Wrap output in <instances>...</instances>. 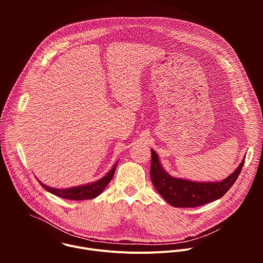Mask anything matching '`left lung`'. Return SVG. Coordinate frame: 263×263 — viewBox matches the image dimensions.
Returning a JSON list of instances; mask_svg holds the SVG:
<instances>
[{
  "label": "left lung",
  "instance_id": "obj_1",
  "mask_svg": "<svg viewBox=\"0 0 263 263\" xmlns=\"http://www.w3.org/2000/svg\"><path fill=\"white\" fill-rule=\"evenodd\" d=\"M149 176L159 195L172 206L194 208L220 199L237 180L245 159L232 175L220 182H193L170 176L161 166L156 152L152 148Z\"/></svg>",
  "mask_w": 263,
  "mask_h": 263
}]
</instances>
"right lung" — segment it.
I'll use <instances>...</instances> for the list:
<instances>
[{
  "label": "right lung",
  "instance_id": "add662e5",
  "mask_svg": "<svg viewBox=\"0 0 263 263\" xmlns=\"http://www.w3.org/2000/svg\"><path fill=\"white\" fill-rule=\"evenodd\" d=\"M117 165H118V162L116 163V165L114 167H112L108 172V174L106 176H104L102 179H100V180H98L93 183L86 184V185L71 187V189H65V190L53 189V187L47 186L44 183H42L41 181H39V182L46 191H48L49 193H51V194H53L57 197H60L62 199L72 200V201L73 200L74 201L90 200V199H95L96 197H98L99 195L102 194V192L105 190V187L109 184L112 177H114Z\"/></svg>",
  "mask_w": 263,
  "mask_h": 263
}]
</instances>
